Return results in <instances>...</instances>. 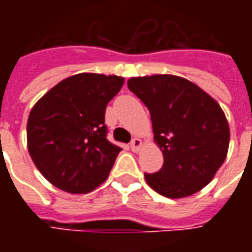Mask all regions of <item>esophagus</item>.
Wrapping results in <instances>:
<instances>
[{
  "label": "esophagus",
  "instance_id": "obj_1",
  "mask_svg": "<svg viewBox=\"0 0 252 252\" xmlns=\"http://www.w3.org/2000/svg\"><path fill=\"white\" fill-rule=\"evenodd\" d=\"M142 140L140 139H137V137H135V139H132V142H131V150L132 151H139L140 150V147H142Z\"/></svg>",
  "mask_w": 252,
  "mask_h": 252
}]
</instances>
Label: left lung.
I'll return each mask as SVG.
<instances>
[{"label": "left lung", "mask_w": 252, "mask_h": 252, "mask_svg": "<svg viewBox=\"0 0 252 252\" xmlns=\"http://www.w3.org/2000/svg\"><path fill=\"white\" fill-rule=\"evenodd\" d=\"M128 89L150 110L154 140L163 154L162 169L144 174L148 185L169 198L205 188L229 146V126L220 105L193 82L169 74L131 78Z\"/></svg>", "instance_id": "left-lung-1"}]
</instances>
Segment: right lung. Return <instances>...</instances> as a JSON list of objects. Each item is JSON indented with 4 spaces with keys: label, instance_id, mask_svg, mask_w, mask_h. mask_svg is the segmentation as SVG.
I'll list each match as a JSON object with an SVG mask.
<instances>
[{
    "label": "right lung",
    "instance_id": "right-lung-1",
    "mask_svg": "<svg viewBox=\"0 0 252 252\" xmlns=\"http://www.w3.org/2000/svg\"><path fill=\"white\" fill-rule=\"evenodd\" d=\"M123 85L117 75L81 72L55 85L32 108L28 151L52 185L82 194L108 178L121 148L106 139L105 109Z\"/></svg>",
    "mask_w": 252,
    "mask_h": 252
}]
</instances>
